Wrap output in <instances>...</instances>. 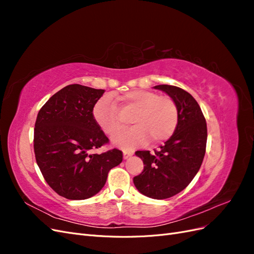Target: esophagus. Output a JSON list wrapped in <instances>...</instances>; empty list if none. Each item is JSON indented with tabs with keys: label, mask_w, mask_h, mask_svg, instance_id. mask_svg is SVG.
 Returning a JSON list of instances; mask_svg holds the SVG:
<instances>
[{
	"label": "esophagus",
	"mask_w": 254,
	"mask_h": 254,
	"mask_svg": "<svg viewBox=\"0 0 254 254\" xmlns=\"http://www.w3.org/2000/svg\"><path fill=\"white\" fill-rule=\"evenodd\" d=\"M133 155V151L131 150H124L123 151V157H124V159H128L129 157H131Z\"/></svg>",
	"instance_id": "obj_1"
}]
</instances>
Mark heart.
Listing matches in <instances>:
<instances>
[{"mask_svg": "<svg viewBox=\"0 0 254 254\" xmlns=\"http://www.w3.org/2000/svg\"><path fill=\"white\" fill-rule=\"evenodd\" d=\"M123 110H132L130 119L133 125L114 135L112 142L124 149H131L150 140L157 144L167 140L178 124V109L168 96H159L155 92L134 90L120 97ZM96 124L103 131L113 135L122 128L119 109L109 96L99 99L93 108Z\"/></svg>", "mask_w": 254, "mask_h": 254, "instance_id": "heart-1", "label": "heart"}]
</instances>
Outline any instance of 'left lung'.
<instances>
[{
    "mask_svg": "<svg viewBox=\"0 0 254 254\" xmlns=\"http://www.w3.org/2000/svg\"><path fill=\"white\" fill-rule=\"evenodd\" d=\"M166 93L178 109V124L173 135L155 153L136 151L144 170L133 178L136 190L152 199H166L186 189L200 168L206 146V123L196 99L178 87H153Z\"/></svg>",
    "mask_w": 254,
    "mask_h": 254,
    "instance_id": "8db88e82",
    "label": "left lung"
}]
</instances>
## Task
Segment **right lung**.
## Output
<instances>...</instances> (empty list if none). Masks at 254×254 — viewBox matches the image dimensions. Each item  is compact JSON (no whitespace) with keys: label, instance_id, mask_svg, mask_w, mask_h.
I'll return each mask as SVG.
<instances>
[{"label":"right lung","instance_id":"1","mask_svg":"<svg viewBox=\"0 0 254 254\" xmlns=\"http://www.w3.org/2000/svg\"><path fill=\"white\" fill-rule=\"evenodd\" d=\"M105 90L70 84L54 94L40 109L35 124L37 164L49 186L60 196L83 200L96 195L111 168L123 160L119 149L93 153L108 137L93 117Z\"/></svg>","mask_w":254,"mask_h":254}]
</instances>
